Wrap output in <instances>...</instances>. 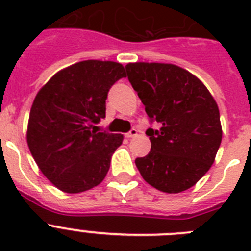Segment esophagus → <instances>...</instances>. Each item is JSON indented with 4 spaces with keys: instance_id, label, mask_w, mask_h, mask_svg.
<instances>
[{
    "instance_id": "obj_1",
    "label": "esophagus",
    "mask_w": 251,
    "mask_h": 251,
    "mask_svg": "<svg viewBox=\"0 0 251 251\" xmlns=\"http://www.w3.org/2000/svg\"><path fill=\"white\" fill-rule=\"evenodd\" d=\"M137 134H138V130L133 128V129H130L129 132L126 133V137H127V138H133V137H136Z\"/></svg>"
}]
</instances>
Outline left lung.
I'll return each instance as SVG.
<instances>
[{"label": "left lung", "mask_w": 251, "mask_h": 251, "mask_svg": "<svg viewBox=\"0 0 251 251\" xmlns=\"http://www.w3.org/2000/svg\"><path fill=\"white\" fill-rule=\"evenodd\" d=\"M128 80L158 130L148 128L151 151L136 159L146 182L167 194L195 186L210 170L223 138L214 97L194 74L163 63H129Z\"/></svg>", "instance_id": "8db88e82"}]
</instances>
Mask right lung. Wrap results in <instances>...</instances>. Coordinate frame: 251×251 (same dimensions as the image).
<instances>
[{"label": "right lung", "mask_w": 251, "mask_h": 251, "mask_svg": "<svg viewBox=\"0 0 251 251\" xmlns=\"http://www.w3.org/2000/svg\"><path fill=\"white\" fill-rule=\"evenodd\" d=\"M126 76L114 61L85 60L57 72L39 90L30 110L27 145L55 187L79 194L98 186L109 171L122 134L98 132L110 86Z\"/></svg>", "instance_id": "add662e5"}]
</instances>
